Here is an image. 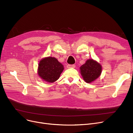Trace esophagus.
Wrapping results in <instances>:
<instances>
[{
  "label": "esophagus",
  "instance_id": "esophagus-1",
  "mask_svg": "<svg viewBox=\"0 0 133 133\" xmlns=\"http://www.w3.org/2000/svg\"><path fill=\"white\" fill-rule=\"evenodd\" d=\"M67 67L68 68H74L75 67V65H70V64H68V65H67Z\"/></svg>",
  "mask_w": 133,
  "mask_h": 133
}]
</instances>
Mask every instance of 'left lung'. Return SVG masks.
Listing matches in <instances>:
<instances>
[{
  "label": "left lung",
  "instance_id": "1",
  "mask_svg": "<svg viewBox=\"0 0 133 133\" xmlns=\"http://www.w3.org/2000/svg\"><path fill=\"white\" fill-rule=\"evenodd\" d=\"M101 66L93 59L86 61L85 64L80 67V72L83 79L86 82L90 83L96 79L100 75Z\"/></svg>",
  "mask_w": 133,
  "mask_h": 133
}]
</instances>
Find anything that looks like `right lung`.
Returning <instances> with one entry per match:
<instances>
[{"mask_svg":"<svg viewBox=\"0 0 133 133\" xmlns=\"http://www.w3.org/2000/svg\"><path fill=\"white\" fill-rule=\"evenodd\" d=\"M63 70L64 66L57 59L50 57L40 61L38 75L45 81L52 83L59 78Z\"/></svg>","mask_w":133,"mask_h":133,"instance_id":"add662e5","label":"right lung"}]
</instances>
